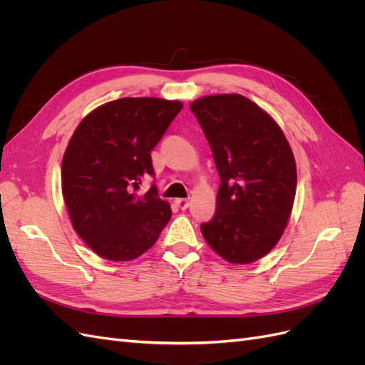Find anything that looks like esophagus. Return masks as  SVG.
<instances>
[{"instance_id": "34e87169", "label": "esophagus", "mask_w": 365, "mask_h": 365, "mask_svg": "<svg viewBox=\"0 0 365 365\" xmlns=\"http://www.w3.org/2000/svg\"><path fill=\"white\" fill-rule=\"evenodd\" d=\"M176 202V205H178L181 210H185V208H189V205H190V202H189V200H184V197H178V200L175 201Z\"/></svg>"}]
</instances>
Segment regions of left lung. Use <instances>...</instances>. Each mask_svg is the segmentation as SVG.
I'll return each mask as SVG.
<instances>
[{"instance_id":"8db88e82","label":"left lung","mask_w":365,"mask_h":365,"mask_svg":"<svg viewBox=\"0 0 365 365\" xmlns=\"http://www.w3.org/2000/svg\"><path fill=\"white\" fill-rule=\"evenodd\" d=\"M190 109L220 178L202 236L225 260L251 263L275 247L288 224L297 189L292 150L279 125L244 96L202 97Z\"/></svg>"}]
</instances>
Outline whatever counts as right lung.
Masks as SVG:
<instances>
[{"mask_svg":"<svg viewBox=\"0 0 365 365\" xmlns=\"http://www.w3.org/2000/svg\"><path fill=\"white\" fill-rule=\"evenodd\" d=\"M181 102L126 97L98 106L77 126L62 160V193L73 228L108 260H132L155 244L172 216L155 182L152 149Z\"/></svg>","mask_w":365,"mask_h":365,"instance_id":"right-lung-1","label":"right lung"}]
</instances>
